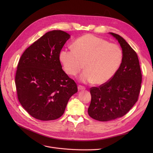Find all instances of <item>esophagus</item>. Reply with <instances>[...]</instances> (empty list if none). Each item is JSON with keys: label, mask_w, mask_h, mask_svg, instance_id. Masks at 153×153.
Instances as JSON below:
<instances>
[{"label": "esophagus", "mask_w": 153, "mask_h": 153, "mask_svg": "<svg viewBox=\"0 0 153 153\" xmlns=\"http://www.w3.org/2000/svg\"><path fill=\"white\" fill-rule=\"evenodd\" d=\"M78 89L79 90H85V87L83 85H78Z\"/></svg>", "instance_id": "1"}]
</instances>
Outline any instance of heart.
<instances>
[{"label":"heart","instance_id":"heart-1","mask_svg":"<svg viewBox=\"0 0 153 153\" xmlns=\"http://www.w3.org/2000/svg\"><path fill=\"white\" fill-rule=\"evenodd\" d=\"M122 51L118 45L92 34L77 38L73 48H63L59 59L66 73L80 76L83 82L103 84L113 77L122 63Z\"/></svg>","mask_w":153,"mask_h":153}]
</instances>
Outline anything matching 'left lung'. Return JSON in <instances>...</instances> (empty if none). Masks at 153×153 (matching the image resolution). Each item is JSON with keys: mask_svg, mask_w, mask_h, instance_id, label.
<instances>
[{"mask_svg": "<svg viewBox=\"0 0 153 153\" xmlns=\"http://www.w3.org/2000/svg\"><path fill=\"white\" fill-rule=\"evenodd\" d=\"M110 34L121 46L123 58L116 74L108 82L90 89L91 102L88 114L101 122L126 115L138 101L142 81L137 54L122 36L114 33Z\"/></svg>", "mask_w": 153, "mask_h": 153, "instance_id": "1", "label": "left lung"}]
</instances>
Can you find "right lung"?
I'll use <instances>...</instances> for the list:
<instances>
[{"label":"right lung","mask_w":153,"mask_h":153,"mask_svg":"<svg viewBox=\"0 0 153 153\" xmlns=\"http://www.w3.org/2000/svg\"><path fill=\"white\" fill-rule=\"evenodd\" d=\"M70 35L61 30L48 31L23 52L15 74L18 99L33 118L48 121L61 117L72 95L74 80L62 69L60 51Z\"/></svg>","instance_id":"right-lung-1"}]
</instances>
